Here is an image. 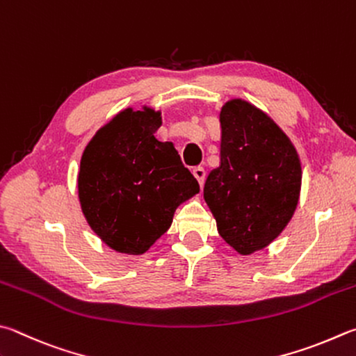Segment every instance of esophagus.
<instances>
[{
	"mask_svg": "<svg viewBox=\"0 0 356 356\" xmlns=\"http://www.w3.org/2000/svg\"><path fill=\"white\" fill-rule=\"evenodd\" d=\"M193 174H195V177L197 179L200 188H202L204 182H205V170L202 166H196V168H193Z\"/></svg>",
	"mask_w": 356,
	"mask_h": 356,
	"instance_id": "34e87169",
	"label": "esophagus"
}]
</instances>
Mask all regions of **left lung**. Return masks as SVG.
I'll return each mask as SVG.
<instances>
[{
	"label": "left lung",
	"mask_w": 356,
	"mask_h": 356,
	"mask_svg": "<svg viewBox=\"0 0 356 356\" xmlns=\"http://www.w3.org/2000/svg\"><path fill=\"white\" fill-rule=\"evenodd\" d=\"M221 165L204 186V199L222 240L250 255L279 236L299 204L300 159L268 113L230 99L219 113Z\"/></svg>",
	"instance_id": "1"
}]
</instances>
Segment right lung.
<instances>
[{"mask_svg":"<svg viewBox=\"0 0 356 356\" xmlns=\"http://www.w3.org/2000/svg\"><path fill=\"white\" fill-rule=\"evenodd\" d=\"M160 126V112L129 107L95 134L81 157L83 216L120 254H145L171 227L177 207L199 193L176 147L157 137Z\"/></svg>","mask_w":356,"mask_h":356,"instance_id":"add662e5","label":"right lung"}]
</instances>
